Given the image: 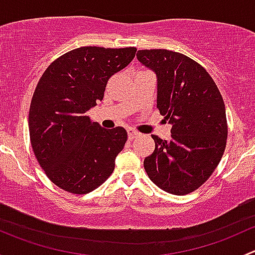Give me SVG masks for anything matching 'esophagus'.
Returning a JSON list of instances; mask_svg holds the SVG:
<instances>
[{"mask_svg":"<svg viewBox=\"0 0 255 255\" xmlns=\"http://www.w3.org/2000/svg\"><path fill=\"white\" fill-rule=\"evenodd\" d=\"M127 132H128V138H129V139H134V138L137 137V135H139V133H138L137 130L132 129V128H129V129H128Z\"/></svg>","mask_w":255,"mask_h":255,"instance_id":"34e87169","label":"esophagus"}]
</instances>
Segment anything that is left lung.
<instances>
[{
	"instance_id": "1",
	"label": "left lung",
	"mask_w": 255,
	"mask_h": 255,
	"mask_svg": "<svg viewBox=\"0 0 255 255\" xmlns=\"http://www.w3.org/2000/svg\"><path fill=\"white\" fill-rule=\"evenodd\" d=\"M137 58L156 74V107L171 125V139L151 135L144 159L149 179L164 191L186 195L212 175L226 149L228 127L222 95L210 74L189 56L145 49Z\"/></svg>"
}]
</instances>
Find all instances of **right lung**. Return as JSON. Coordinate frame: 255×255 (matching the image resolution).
Returning a JSON list of instances; mask_svg holds the SVG:
<instances>
[{"instance_id": "add662e5", "label": "right lung", "mask_w": 255, "mask_h": 255, "mask_svg": "<svg viewBox=\"0 0 255 255\" xmlns=\"http://www.w3.org/2000/svg\"><path fill=\"white\" fill-rule=\"evenodd\" d=\"M137 49L81 47L54 60L30 102L33 151L53 184L87 194L104 184L127 142L123 127L105 129L87 111L104 99L109 79L133 60Z\"/></svg>"}]
</instances>
